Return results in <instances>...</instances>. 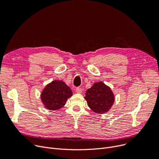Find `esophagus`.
I'll return each instance as SVG.
<instances>
[{
    "label": "esophagus",
    "instance_id": "34e87169",
    "mask_svg": "<svg viewBox=\"0 0 159 159\" xmlns=\"http://www.w3.org/2000/svg\"><path fill=\"white\" fill-rule=\"evenodd\" d=\"M75 92H76L77 93H82V89L81 87H77L76 89H75Z\"/></svg>",
    "mask_w": 159,
    "mask_h": 159
}]
</instances>
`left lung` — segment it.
I'll return each mask as SVG.
<instances>
[{
    "mask_svg": "<svg viewBox=\"0 0 159 159\" xmlns=\"http://www.w3.org/2000/svg\"><path fill=\"white\" fill-rule=\"evenodd\" d=\"M88 106L96 113L109 111L115 101V96L111 88L103 82H97L87 90L85 94Z\"/></svg>",
    "mask_w": 159,
    "mask_h": 159,
    "instance_id": "obj_1",
    "label": "left lung"
}]
</instances>
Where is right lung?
<instances>
[{
	"label": "right lung",
	"instance_id": "add662e5",
	"mask_svg": "<svg viewBox=\"0 0 159 159\" xmlns=\"http://www.w3.org/2000/svg\"><path fill=\"white\" fill-rule=\"evenodd\" d=\"M72 95L71 89L63 81L54 80L45 87L41 98L45 107L55 111L63 107Z\"/></svg>",
	"mask_w": 159,
	"mask_h": 159
}]
</instances>
